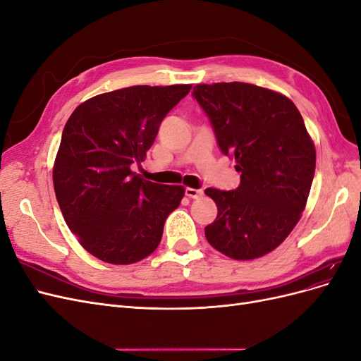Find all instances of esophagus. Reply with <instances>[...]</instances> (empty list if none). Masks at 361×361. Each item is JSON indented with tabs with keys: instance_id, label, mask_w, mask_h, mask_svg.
Segmentation results:
<instances>
[{
	"instance_id": "obj_1",
	"label": "esophagus",
	"mask_w": 361,
	"mask_h": 361,
	"mask_svg": "<svg viewBox=\"0 0 361 361\" xmlns=\"http://www.w3.org/2000/svg\"><path fill=\"white\" fill-rule=\"evenodd\" d=\"M185 194H187V197H190V199H199L203 195V190L187 188V190H185Z\"/></svg>"
}]
</instances>
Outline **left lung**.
<instances>
[{
	"label": "left lung",
	"instance_id": "8db88e82",
	"mask_svg": "<svg viewBox=\"0 0 361 361\" xmlns=\"http://www.w3.org/2000/svg\"><path fill=\"white\" fill-rule=\"evenodd\" d=\"M192 97L241 173L236 190H204L218 209L204 227L207 243L236 260L264 256L285 241L307 203L316 152L304 120L289 97L247 82L199 84Z\"/></svg>",
	"mask_w": 361,
	"mask_h": 361
}]
</instances>
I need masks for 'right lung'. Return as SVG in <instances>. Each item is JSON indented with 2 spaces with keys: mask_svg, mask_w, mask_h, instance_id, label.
<instances>
[{
  "mask_svg": "<svg viewBox=\"0 0 361 361\" xmlns=\"http://www.w3.org/2000/svg\"><path fill=\"white\" fill-rule=\"evenodd\" d=\"M190 84L133 85L75 108L54 164V190L71 232L94 257L129 265L154 253L183 187L130 171L145 159L159 125Z\"/></svg>",
  "mask_w": 361,
  "mask_h": 361,
  "instance_id": "right-lung-1",
  "label": "right lung"
}]
</instances>
